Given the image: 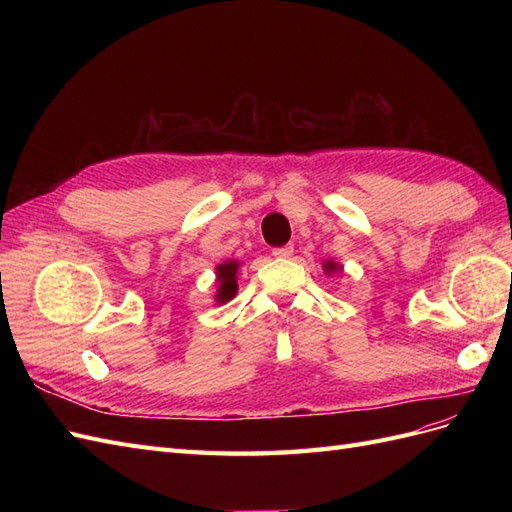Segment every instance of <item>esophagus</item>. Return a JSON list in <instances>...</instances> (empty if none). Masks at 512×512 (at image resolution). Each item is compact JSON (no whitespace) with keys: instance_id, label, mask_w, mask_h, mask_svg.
I'll list each match as a JSON object with an SVG mask.
<instances>
[{"instance_id":"34e87169","label":"esophagus","mask_w":512,"mask_h":512,"mask_svg":"<svg viewBox=\"0 0 512 512\" xmlns=\"http://www.w3.org/2000/svg\"><path fill=\"white\" fill-rule=\"evenodd\" d=\"M292 252H294L292 245H282V247H275L273 256H275V258H290Z\"/></svg>"}]
</instances>
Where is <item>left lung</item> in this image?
Masks as SVG:
<instances>
[{
  "label": "left lung",
  "instance_id": "8db88e82",
  "mask_svg": "<svg viewBox=\"0 0 512 512\" xmlns=\"http://www.w3.org/2000/svg\"><path fill=\"white\" fill-rule=\"evenodd\" d=\"M335 269H337L335 262H327V265H324V271H335Z\"/></svg>",
  "mask_w": 512,
  "mask_h": 512
}]
</instances>
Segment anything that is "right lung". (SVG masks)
<instances>
[{
    "label": "right lung",
    "mask_w": 512,
    "mask_h": 512,
    "mask_svg": "<svg viewBox=\"0 0 512 512\" xmlns=\"http://www.w3.org/2000/svg\"><path fill=\"white\" fill-rule=\"evenodd\" d=\"M237 269L239 265L235 260H228L218 267V294H215L218 303H226L237 294Z\"/></svg>",
    "instance_id": "right-lung-1"
}]
</instances>
